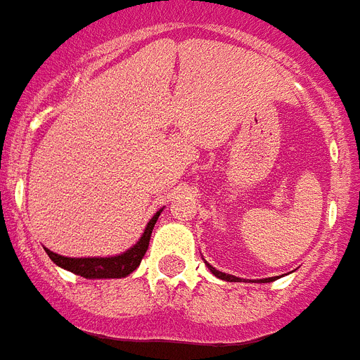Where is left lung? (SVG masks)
I'll return each mask as SVG.
<instances>
[{"instance_id":"8db88e82","label":"left lung","mask_w":360,"mask_h":360,"mask_svg":"<svg viewBox=\"0 0 360 360\" xmlns=\"http://www.w3.org/2000/svg\"><path fill=\"white\" fill-rule=\"evenodd\" d=\"M210 266V270H212L213 274L217 276V278H221V280H224V281H239V278H236V276H230V274H224V272H221V270H217V269H213L212 265H207ZM276 278H265V280H257V281H261V283H269V281H274Z\"/></svg>"}]
</instances>
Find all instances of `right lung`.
<instances>
[{
    "instance_id": "1",
    "label": "right lung",
    "mask_w": 360,
    "mask_h": 360,
    "mask_svg": "<svg viewBox=\"0 0 360 360\" xmlns=\"http://www.w3.org/2000/svg\"><path fill=\"white\" fill-rule=\"evenodd\" d=\"M160 213H162V210L148 221L141 239L130 250L121 255H114V257H64V255L55 254L47 248L46 252L55 265L70 270L73 274L82 276V278H124L138 269L141 259H143L145 252L148 248V240H150V233H153V228L158 221Z\"/></svg>"
}]
</instances>
